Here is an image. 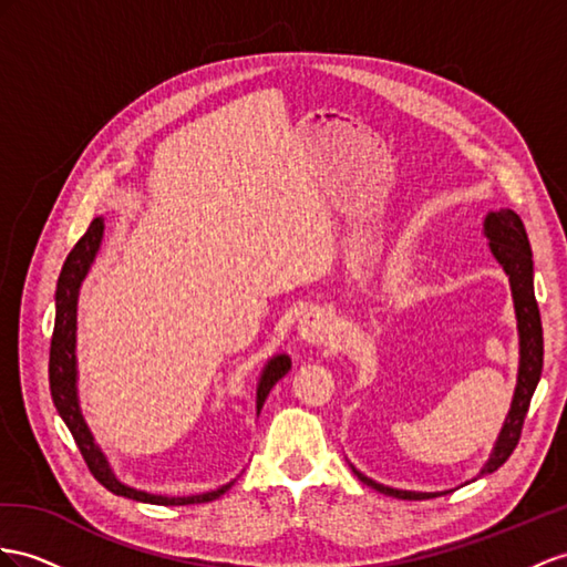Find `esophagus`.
Masks as SVG:
<instances>
[{"label": "esophagus", "instance_id": "34e87169", "mask_svg": "<svg viewBox=\"0 0 567 567\" xmlns=\"http://www.w3.org/2000/svg\"><path fill=\"white\" fill-rule=\"evenodd\" d=\"M332 332V326H330V316L323 313V311H313V313H307L303 316V321L299 323V336L311 342V344H318L330 338Z\"/></svg>", "mask_w": 567, "mask_h": 567}]
</instances>
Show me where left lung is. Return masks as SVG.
<instances>
[{
	"instance_id": "left-lung-1",
	"label": "left lung",
	"mask_w": 567,
	"mask_h": 567,
	"mask_svg": "<svg viewBox=\"0 0 567 567\" xmlns=\"http://www.w3.org/2000/svg\"><path fill=\"white\" fill-rule=\"evenodd\" d=\"M486 237L491 239V251L498 258V264L511 278L515 311H517V328H519V375H517V390L513 400V410L505 419V426L501 431V439L496 450L488 460L482 474L496 472L501 464L513 455V450L519 443L522 426H525V416L529 412V402L536 390V383L542 379L544 367V330H542V313L539 303L534 297V264H532V249L525 225H522L519 215L515 210H498L488 213L484 223ZM361 482L373 486L375 491L388 493L402 501H424L435 498L441 493H414V491H398L383 484H375L373 478L364 476L354 470Z\"/></svg>"
}]
</instances>
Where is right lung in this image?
Returning <instances> with one entry per match:
<instances>
[{
	"label": "right lung",
	"mask_w": 567,
	"mask_h": 567,
	"mask_svg": "<svg viewBox=\"0 0 567 567\" xmlns=\"http://www.w3.org/2000/svg\"><path fill=\"white\" fill-rule=\"evenodd\" d=\"M103 220L95 217L91 227L85 229V235L76 241L74 249L69 251L64 268L60 272V280H56V316H54V330H52V344H50V393L54 400V408L64 419V424L69 426L71 435L81 450V455L89 464L91 474L103 484L107 491L117 493V496L124 498H134L143 503H155V505H192V503H208L220 498L223 493L231 486L225 484L223 488L210 491V493H200V496H186V498H167V496H153V493L128 488L122 482L114 478L110 472V464L100 453V447L93 443V435L85 426L81 410H79V398H76V357H74V347H76V299H79V287L89 272L93 258L100 249V239H103ZM292 367L287 354L272 357L268 361V367L260 375L258 383V398H256V408H264V402L270 393V388L278 383L282 375Z\"/></svg>",
	"instance_id": "obj_1"
}]
</instances>
